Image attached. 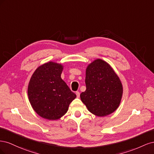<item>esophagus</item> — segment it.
<instances>
[{
	"mask_svg": "<svg viewBox=\"0 0 154 154\" xmlns=\"http://www.w3.org/2000/svg\"><path fill=\"white\" fill-rule=\"evenodd\" d=\"M76 96H77V97H80V93L79 92H76Z\"/></svg>",
	"mask_w": 154,
	"mask_h": 154,
	"instance_id": "obj_1",
	"label": "esophagus"
}]
</instances>
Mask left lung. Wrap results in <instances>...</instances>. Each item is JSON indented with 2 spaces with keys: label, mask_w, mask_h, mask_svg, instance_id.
<instances>
[{
  "label": "left lung",
  "mask_w": 154,
  "mask_h": 154,
  "mask_svg": "<svg viewBox=\"0 0 154 154\" xmlns=\"http://www.w3.org/2000/svg\"><path fill=\"white\" fill-rule=\"evenodd\" d=\"M85 84L86 90L81 93L80 97L91 113L102 117L112 114L118 108L123 86L109 63L97 59L88 65Z\"/></svg>",
  "instance_id": "obj_1"
}]
</instances>
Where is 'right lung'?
I'll return each instance as SVG.
<instances>
[{"instance_id": "obj_1", "label": "right lung", "mask_w": 154, "mask_h": 154, "mask_svg": "<svg viewBox=\"0 0 154 154\" xmlns=\"http://www.w3.org/2000/svg\"><path fill=\"white\" fill-rule=\"evenodd\" d=\"M63 66L49 62L32 74L27 89L29 100L36 112L49 120L58 119L66 114L76 95L61 78Z\"/></svg>"}]
</instances>
